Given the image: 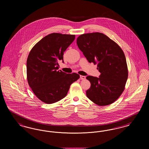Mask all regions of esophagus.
<instances>
[{
    "instance_id": "34e87169",
    "label": "esophagus",
    "mask_w": 149,
    "mask_h": 149,
    "mask_svg": "<svg viewBox=\"0 0 149 149\" xmlns=\"http://www.w3.org/2000/svg\"><path fill=\"white\" fill-rule=\"evenodd\" d=\"M80 79H81V80H84V79H85L86 77H85V76H83V75H80Z\"/></svg>"
}]
</instances>
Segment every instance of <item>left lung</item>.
Instances as JSON below:
<instances>
[{
  "instance_id": "1",
  "label": "left lung",
  "mask_w": 149,
  "mask_h": 149,
  "mask_svg": "<svg viewBox=\"0 0 149 149\" xmlns=\"http://www.w3.org/2000/svg\"><path fill=\"white\" fill-rule=\"evenodd\" d=\"M77 43L88 61L97 64L100 72L99 78L86 77L91 84L86 92L87 97L100 106L113 103L123 92L127 80V65L123 51L99 32L81 35Z\"/></svg>"
}]
</instances>
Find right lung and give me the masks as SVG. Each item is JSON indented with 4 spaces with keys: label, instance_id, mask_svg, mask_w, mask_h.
<instances>
[{
    "label": "right lung",
    "instance_id": "add662e5",
    "mask_svg": "<svg viewBox=\"0 0 149 149\" xmlns=\"http://www.w3.org/2000/svg\"><path fill=\"white\" fill-rule=\"evenodd\" d=\"M75 36L53 33L37 43L27 60L29 85L36 96L43 102L52 104L63 99L70 86L80 75L58 70L65 51L75 40Z\"/></svg>",
    "mask_w": 149,
    "mask_h": 149
}]
</instances>
